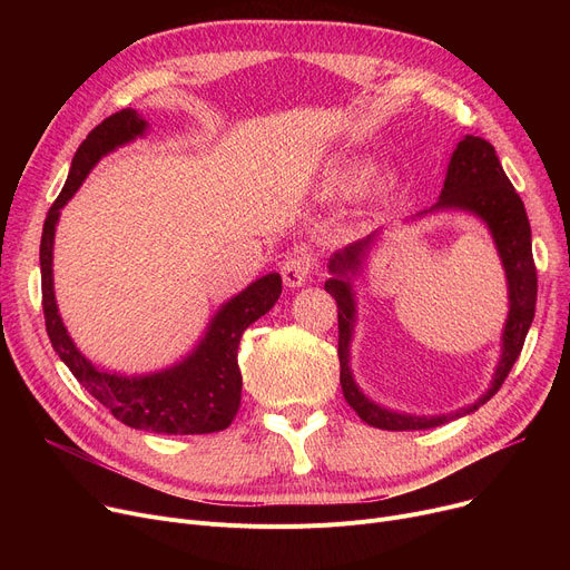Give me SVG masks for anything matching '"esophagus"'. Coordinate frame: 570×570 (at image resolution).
Listing matches in <instances>:
<instances>
[{
	"label": "esophagus",
	"instance_id": "34e87169",
	"mask_svg": "<svg viewBox=\"0 0 570 570\" xmlns=\"http://www.w3.org/2000/svg\"><path fill=\"white\" fill-rule=\"evenodd\" d=\"M314 261H316V258H314L309 252H295V254H291V256L284 261V265H282L284 284H286L288 288L303 286V284L309 279V275H312Z\"/></svg>",
	"mask_w": 570,
	"mask_h": 570
}]
</instances>
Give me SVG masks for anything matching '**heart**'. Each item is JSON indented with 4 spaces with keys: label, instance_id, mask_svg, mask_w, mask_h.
Segmentation results:
<instances>
[{
    "label": "heart",
    "instance_id": "obj_1",
    "mask_svg": "<svg viewBox=\"0 0 570 570\" xmlns=\"http://www.w3.org/2000/svg\"><path fill=\"white\" fill-rule=\"evenodd\" d=\"M357 183H361V170H357V168H344V170H340L333 177V187L340 189V191H353L357 187ZM391 187H393V179L381 177L379 183L374 185V191L383 194V191H387Z\"/></svg>",
    "mask_w": 570,
    "mask_h": 570
}]
</instances>
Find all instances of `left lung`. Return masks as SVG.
I'll use <instances>...</instances> for the list:
<instances>
[{
    "label": "left lung",
    "mask_w": 570,
    "mask_h": 570,
    "mask_svg": "<svg viewBox=\"0 0 570 570\" xmlns=\"http://www.w3.org/2000/svg\"><path fill=\"white\" fill-rule=\"evenodd\" d=\"M443 207L469 209V213L481 217L492 230V237L497 243L505 277H508V301H511V312H508V321L503 327L501 361L497 365L490 391L475 404L460 409L455 413L432 415V417L406 415V413L381 409L379 404L370 402L361 391H357L348 367V344H351L353 316H355V303H353V291L348 279L351 275L357 273V269H361V263L374 243V235L357 239V243L344 247L331 258V265L327 267H331L333 279L325 282V291L331 293L337 303V321H340L337 355H340V367H342L340 381H342L344 397L348 406L361 415V421L379 430H387V432L430 430L448 421H455V417L466 415L481 404H485L490 397L497 395L505 376L511 374L533 321L538 277H535V263L531 254V226L527 219L522 198L511 185V179L505 177L494 147L488 140L478 136H466L464 140H460L451 164H448L441 198L432 209H443Z\"/></svg>",
    "instance_id": "8db88e82"
}]
</instances>
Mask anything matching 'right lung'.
I'll list each match as a JSON object with an SVG mask.
<instances>
[{
    "label": "right lung",
    "instance_id": "right-lung-1",
    "mask_svg": "<svg viewBox=\"0 0 570 570\" xmlns=\"http://www.w3.org/2000/svg\"><path fill=\"white\" fill-rule=\"evenodd\" d=\"M145 119L125 108L97 125L80 142L62 194L57 196L41 235V295L46 331L52 348L62 357L85 391L101 402L119 423L157 434H209L226 430L239 409L243 374L237 367L239 337L265 312L273 309L282 293V277L265 275L228 301L209 323L205 340L183 363L147 376H119L99 372L73 346L57 314L52 293V239L59 209L78 191L87 173L110 149L142 136Z\"/></svg>",
    "mask_w": 570,
    "mask_h": 570
}]
</instances>
